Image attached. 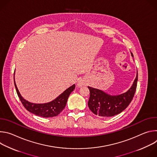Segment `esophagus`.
Returning <instances> with one entry per match:
<instances>
[{"instance_id":"34e87169","label":"esophagus","mask_w":157,"mask_h":157,"mask_svg":"<svg viewBox=\"0 0 157 157\" xmlns=\"http://www.w3.org/2000/svg\"><path fill=\"white\" fill-rule=\"evenodd\" d=\"M84 84L83 83V82L82 81H78V83H77V86H78V87H81V86H82L83 85H84Z\"/></svg>"}]
</instances>
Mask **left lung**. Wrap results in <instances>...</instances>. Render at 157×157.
Instances as JSON below:
<instances>
[{
  "mask_svg": "<svg viewBox=\"0 0 157 157\" xmlns=\"http://www.w3.org/2000/svg\"><path fill=\"white\" fill-rule=\"evenodd\" d=\"M131 55L133 57L132 53ZM138 73L128 91L118 95H110L99 89L88 86L90 96L88 107L93 113L101 117H113L120 114L131 102L137 88Z\"/></svg>",
  "mask_w": 157,
  "mask_h": 157,
  "instance_id": "8db88e82",
  "label": "left lung"
}]
</instances>
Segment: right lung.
<instances>
[{
  "label": "right lung",
  "mask_w": 157,
  "mask_h": 157,
  "mask_svg": "<svg viewBox=\"0 0 157 157\" xmlns=\"http://www.w3.org/2000/svg\"><path fill=\"white\" fill-rule=\"evenodd\" d=\"M13 79L17 93L22 104L28 111L33 114L42 117H52L58 116L65 107L69 96L75 88V84H73L68 89H66L63 93L59 95L54 100L47 103L36 104L25 100L21 96L15 81V73Z\"/></svg>",
  "instance_id": "add662e5"
}]
</instances>
